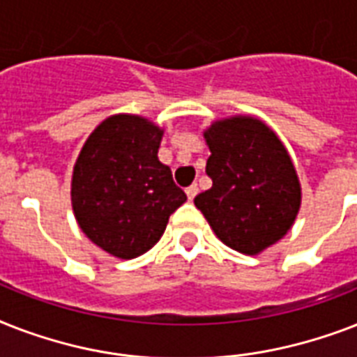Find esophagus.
Returning <instances> with one entry per match:
<instances>
[{
	"label": "esophagus",
	"instance_id": "obj_1",
	"mask_svg": "<svg viewBox=\"0 0 357 357\" xmlns=\"http://www.w3.org/2000/svg\"><path fill=\"white\" fill-rule=\"evenodd\" d=\"M185 192H187V198H189L190 202L195 200V196L198 195V185H190V187H187V190H185Z\"/></svg>",
	"mask_w": 357,
	"mask_h": 357
}]
</instances>
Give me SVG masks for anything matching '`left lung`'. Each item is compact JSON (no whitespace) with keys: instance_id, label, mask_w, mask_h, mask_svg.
<instances>
[{"instance_id":"left-lung-1","label":"left lung","mask_w":357,"mask_h":357,"mask_svg":"<svg viewBox=\"0 0 357 357\" xmlns=\"http://www.w3.org/2000/svg\"><path fill=\"white\" fill-rule=\"evenodd\" d=\"M213 187L195 206L226 246L257 255L293 228L302 187L278 135L254 116H229L204 129Z\"/></svg>"}]
</instances>
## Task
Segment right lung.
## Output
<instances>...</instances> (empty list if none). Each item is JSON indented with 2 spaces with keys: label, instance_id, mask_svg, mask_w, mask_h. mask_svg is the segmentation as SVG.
<instances>
[{
  "label": "right lung",
  "instance_id": "1",
  "mask_svg": "<svg viewBox=\"0 0 357 357\" xmlns=\"http://www.w3.org/2000/svg\"><path fill=\"white\" fill-rule=\"evenodd\" d=\"M162 129L139 114H113L81 148L72 209L83 234L119 259L146 254L187 196L157 157Z\"/></svg>",
  "mask_w": 357,
  "mask_h": 357
}]
</instances>
